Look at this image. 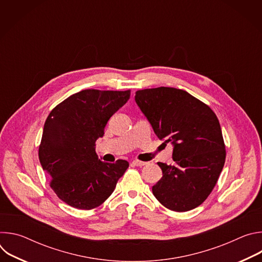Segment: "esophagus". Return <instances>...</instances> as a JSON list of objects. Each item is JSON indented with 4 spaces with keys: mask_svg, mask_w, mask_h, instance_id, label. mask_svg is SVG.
<instances>
[{
    "mask_svg": "<svg viewBox=\"0 0 262 262\" xmlns=\"http://www.w3.org/2000/svg\"><path fill=\"white\" fill-rule=\"evenodd\" d=\"M133 164H134L135 166H138V167H142V166H145V165H147L148 163H146V162H142V161H139V160H135V161L133 162Z\"/></svg>",
    "mask_w": 262,
    "mask_h": 262,
    "instance_id": "obj_1",
    "label": "esophagus"
}]
</instances>
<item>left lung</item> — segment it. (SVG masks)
<instances>
[{
  "instance_id": "8db88e82",
  "label": "left lung",
  "mask_w": 262,
  "mask_h": 262,
  "mask_svg": "<svg viewBox=\"0 0 262 262\" xmlns=\"http://www.w3.org/2000/svg\"><path fill=\"white\" fill-rule=\"evenodd\" d=\"M135 99L158 138L174 146L173 164L158 163L163 177L152 186L155 197L173 211L196 208L213 190L225 164L216 115L190 93L171 87L138 90Z\"/></svg>"
}]
</instances>
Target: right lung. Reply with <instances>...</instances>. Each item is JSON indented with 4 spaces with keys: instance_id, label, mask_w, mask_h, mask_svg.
Returning a JSON list of instances; mask_svg holds the SVG:
<instances>
[{
    "instance_id": "add662e5",
    "label": "right lung",
    "mask_w": 262,
    "mask_h": 262,
    "mask_svg": "<svg viewBox=\"0 0 262 262\" xmlns=\"http://www.w3.org/2000/svg\"><path fill=\"white\" fill-rule=\"evenodd\" d=\"M130 96V90L86 89L67 97L48 116L38 157L51 176L50 186L66 204L78 209H93L114 192L128 162H102L95 142L115 112Z\"/></svg>"
}]
</instances>
